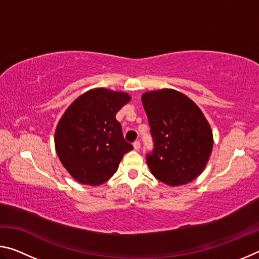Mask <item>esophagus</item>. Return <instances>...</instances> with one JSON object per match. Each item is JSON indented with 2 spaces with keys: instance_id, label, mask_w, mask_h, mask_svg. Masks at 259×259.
<instances>
[{
  "instance_id": "esophagus-1",
  "label": "esophagus",
  "mask_w": 259,
  "mask_h": 259,
  "mask_svg": "<svg viewBox=\"0 0 259 259\" xmlns=\"http://www.w3.org/2000/svg\"><path fill=\"white\" fill-rule=\"evenodd\" d=\"M134 148L136 151H138L139 148H140V143H139V140H136V142L134 143Z\"/></svg>"
}]
</instances>
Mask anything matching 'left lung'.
Instances as JSON below:
<instances>
[{
    "label": "left lung",
    "instance_id": "left-lung-1",
    "mask_svg": "<svg viewBox=\"0 0 259 259\" xmlns=\"http://www.w3.org/2000/svg\"><path fill=\"white\" fill-rule=\"evenodd\" d=\"M154 150L147 154L151 172L169 186H182L203 171L212 152V130L192 99L174 89L142 96Z\"/></svg>",
    "mask_w": 259,
    "mask_h": 259
}]
</instances>
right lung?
I'll use <instances>...</instances> for the list:
<instances>
[{"mask_svg": "<svg viewBox=\"0 0 259 259\" xmlns=\"http://www.w3.org/2000/svg\"><path fill=\"white\" fill-rule=\"evenodd\" d=\"M130 100L126 93L96 88L77 97L60 117L55 131L56 152L78 183L97 186L107 182L134 148L115 119Z\"/></svg>", "mask_w": 259, "mask_h": 259, "instance_id": "add662e5", "label": "right lung"}]
</instances>
